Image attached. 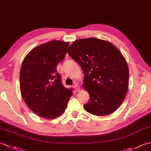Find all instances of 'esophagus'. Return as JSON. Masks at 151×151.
<instances>
[{
	"instance_id": "34e87169",
	"label": "esophagus",
	"mask_w": 151,
	"mask_h": 151,
	"mask_svg": "<svg viewBox=\"0 0 151 151\" xmlns=\"http://www.w3.org/2000/svg\"><path fill=\"white\" fill-rule=\"evenodd\" d=\"M73 88H74V89H75V90L76 91H79L80 87H79V86H78L77 84H75V86H73Z\"/></svg>"
}]
</instances>
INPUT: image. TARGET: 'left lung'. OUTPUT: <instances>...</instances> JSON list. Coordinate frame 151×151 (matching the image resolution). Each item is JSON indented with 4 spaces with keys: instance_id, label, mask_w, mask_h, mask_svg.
Masks as SVG:
<instances>
[{
    "instance_id": "obj_1",
    "label": "left lung",
    "mask_w": 151,
    "mask_h": 151,
    "mask_svg": "<svg viewBox=\"0 0 151 151\" xmlns=\"http://www.w3.org/2000/svg\"><path fill=\"white\" fill-rule=\"evenodd\" d=\"M67 53L84 74L83 88L90 97L85 110L97 116L114 112L126 97L129 82V67L120 51L109 41L90 37L74 41Z\"/></svg>"
}]
</instances>
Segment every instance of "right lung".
I'll return each mask as SVG.
<instances>
[{
  "label": "right lung",
  "mask_w": 151,
  "mask_h": 151,
  "mask_svg": "<svg viewBox=\"0 0 151 151\" xmlns=\"http://www.w3.org/2000/svg\"><path fill=\"white\" fill-rule=\"evenodd\" d=\"M69 42L53 40L41 44L28 53L20 70L22 97L32 111L47 119L65 111L73 95L65 88L56 66L65 58Z\"/></svg>",
  "instance_id": "add662e5"
}]
</instances>
